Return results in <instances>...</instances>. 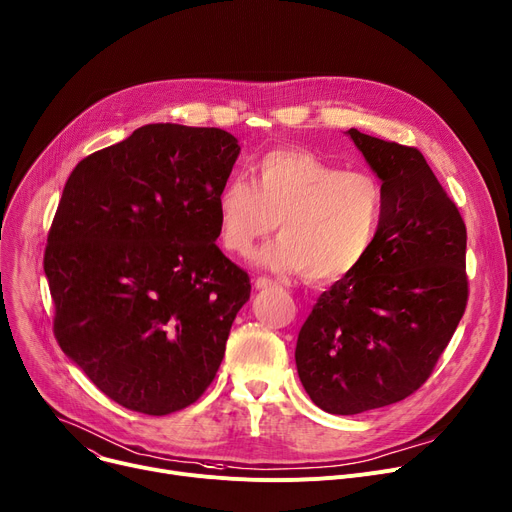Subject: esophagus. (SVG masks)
Masks as SVG:
<instances>
[{
	"mask_svg": "<svg viewBox=\"0 0 512 512\" xmlns=\"http://www.w3.org/2000/svg\"><path fill=\"white\" fill-rule=\"evenodd\" d=\"M280 284L276 280H269V278H257L255 280V288L257 290H269V288H278Z\"/></svg>",
	"mask_w": 512,
	"mask_h": 512,
	"instance_id": "esophagus-1",
	"label": "esophagus"
}]
</instances>
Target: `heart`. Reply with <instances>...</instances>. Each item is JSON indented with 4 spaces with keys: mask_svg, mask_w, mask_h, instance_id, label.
<instances>
[{
    "mask_svg": "<svg viewBox=\"0 0 512 512\" xmlns=\"http://www.w3.org/2000/svg\"><path fill=\"white\" fill-rule=\"evenodd\" d=\"M249 173L251 183L232 177L214 201L228 251L247 255L278 222L282 234L253 257L265 269L329 284L366 261L385 220V189L377 177L298 148L265 152Z\"/></svg>",
    "mask_w": 512,
    "mask_h": 512,
    "instance_id": "heart-1",
    "label": "heart"
}]
</instances>
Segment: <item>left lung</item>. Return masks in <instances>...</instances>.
I'll return each instance as SVG.
<instances>
[{
	"label": "left lung",
	"mask_w": 512,
	"mask_h": 512,
	"mask_svg": "<svg viewBox=\"0 0 512 512\" xmlns=\"http://www.w3.org/2000/svg\"><path fill=\"white\" fill-rule=\"evenodd\" d=\"M385 189V220L366 261L317 300L296 342L313 403L354 416L412 395L465 313L467 232L416 150L348 129Z\"/></svg>",
	"instance_id": "obj_1"
}]
</instances>
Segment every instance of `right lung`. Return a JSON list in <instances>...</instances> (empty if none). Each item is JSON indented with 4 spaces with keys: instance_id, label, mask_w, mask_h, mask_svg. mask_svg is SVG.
<instances>
[{
    "instance_id": "1",
    "label": "right lung",
    "mask_w": 512,
    "mask_h": 512,
    "mask_svg": "<svg viewBox=\"0 0 512 512\" xmlns=\"http://www.w3.org/2000/svg\"><path fill=\"white\" fill-rule=\"evenodd\" d=\"M241 154L216 127L152 123L78 162L47 238L55 337L119 405L166 416L199 399L251 296L216 247V195Z\"/></svg>"
}]
</instances>
